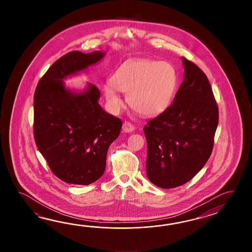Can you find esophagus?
Wrapping results in <instances>:
<instances>
[{
  "label": "esophagus",
  "mask_w": 252,
  "mask_h": 252,
  "mask_svg": "<svg viewBox=\"0 0 252 252\" xmlns=\"http://www.w3.org/2000/svg\"><path fill=\"white\" fill-rule=\"evenodd\" d=\"M134 128L135 127H134L133 124H131L128 122H125L123 125V129H124V132H132Z\"/></svg>",
  "instance_id": "34e87169"
}]
</instances>
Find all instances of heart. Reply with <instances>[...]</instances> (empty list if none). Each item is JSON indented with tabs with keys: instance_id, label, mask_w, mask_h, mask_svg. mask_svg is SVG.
Instances as JSON below:
<instances>
[{
	"instance_id": "b5f03b06",
	"label": "heart",
	"mask_w": 252,
	"mask_h": 252,
	"mask_svg": "<svg viewBox=\"0 0 252 252\" xmlns=\"http://www.w3.org/2000/svg\"><path fill=\"white\" fill-rule=\"evenodd\" d=\"M178 75L168 62L132 59L115 71L112 82L103 86V94L113 112L124 106L119 92L128 94L131 109L143 116H155L171 105L177 92Z\"/></svg>"
}]
</instances>
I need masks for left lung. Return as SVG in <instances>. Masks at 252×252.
Listing matches in <instances>:
<instances>
[{
  "label": "left lung",
  "mask_w": 252,
  "mask_h": 252,
  "mask_svg": "<svg viewBox=\"0 0 252 252\" xmlns=\"http://www.w3.org/2000/svg\"><path fill=\"white\" fill-rule=\"evenodd\" d=\"M184 81L171 105L145 125L150 182L163 189L191 180L209 159L219 111L206 75L182 58Z\"/></svg>",
  "instance_id": "1"
}]
</instances>
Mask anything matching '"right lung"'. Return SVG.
I'll return each mask as SVG.
<instances>
[{
    "instance_id": "obj_1",
    "label": "right lung",
    "mask_w": 252,
    "mask_h": 252,
    "mask_svg": "<svg viewBox=\"0 0 252 252\" xmlns=\"http://www.w3.org/2000/svg\"><path fill=\"white\" fill-rule=\"evenodd\" d=\"M101 51H71L58 59L38 81L34 94L33 133L39 152L56 177L87 186L102 177L109 146L123 123L103 111L93 84L82 93L65 89L63 79L95 64Z\"/></svg>"
}]
</instances>
